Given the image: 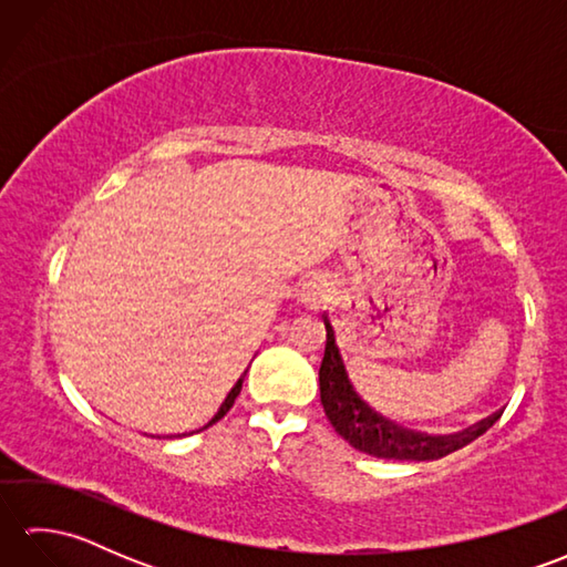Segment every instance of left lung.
Listing matches in <instances>:
<instances>
[{
	"label": "left lung",
	"instance_id": "obj_1",
	"mask_svg": "<svg viewBox=\"0 0 567 567\" xmlns=\"http://www.w3.org/2000/svg\"><path fill=\"white\" fill-rule=\"evenodd\" d=\"M327 323V319H323ZM319 388L321 404L327 412L331 426L341 436L358 449L360 453L384 457V461H439L457 449H463L470 441L495 424L499 412L492 414L475 426L451 436H431L424 431L406 429L404 424L382 416L363 394L358 392L353 372L343 363L339 346L333 339V329L327 323V351L319 368Z\"/></svg>",
	"mask_w": 567,
	"mask_h": 567
}]
</instances>
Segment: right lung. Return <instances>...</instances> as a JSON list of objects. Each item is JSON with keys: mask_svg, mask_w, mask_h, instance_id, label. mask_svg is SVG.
Returning <instances> with one entry per match:
<instances>
[{"mask_svg": "<svg viewBox=\"0 0 567 567\" xmlns=\"http://www.w3.org/2000/svg\"><path fill=\"white\" fill-rule=\"evenodd\" d=\"M240 388H244V378H240L236 384H234V388H231V392H228L226 394V400L221 402V406H219V412H216L214 416H212V421H209V424L207 426H212V424H216V421H219L226 412H228V409H231L234 406V402H236V396L240 394ZM207 426H202V429H207ZM199 429V431H202ZM189 433H195V431H189ZM189 433H183V436H189Z\"/></svg>", "mask_w": 567, "mask_h": 567, "instance_id": "obj_1", "label": "right lung"}]
</instances>
